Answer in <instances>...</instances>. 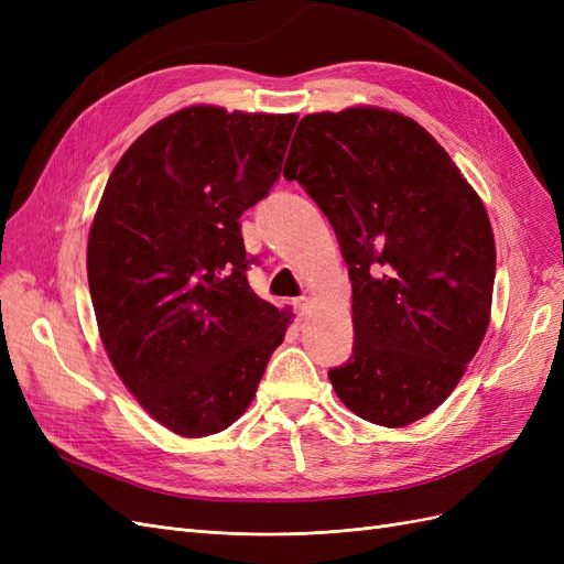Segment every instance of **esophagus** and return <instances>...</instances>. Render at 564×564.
Wrapping results in <instances>:
<instances>
[{"label": "esophagus", "mask_w": 564, "mask_h": 564, "mask_svg": "<svg viewBox=\"0 0 564 564\" xmlns=\"http://www.w3.org/2000/svg\"><path fill=\"white\" fill-rule=\"evenodd\" d=\"M308 308H311V303H308V299H305V296H301V299L294 301V311H296V317H299V319H303L305 315H308Z\"/></svg>", "instance_id": "34e87169"}]
</instances>
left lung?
<instances>
[{"instance_id": "left-lung-1", "label": "left lung", "mask_w": 564, "mask_h": 564, "mask_svg": "<svg viewBox=\"0 0 564 564\" xmlns=\"http://www.w3.org/2000/svg\"><path fill=\"white\" fill-rule=\"evenodd\" d=\"M284 178L348 263L355 344L329 369L338 400L388 429L431 414L489 324L497 247L480 197L429 131L381 108L305 115Z\"/></svg>"}]
</instances>
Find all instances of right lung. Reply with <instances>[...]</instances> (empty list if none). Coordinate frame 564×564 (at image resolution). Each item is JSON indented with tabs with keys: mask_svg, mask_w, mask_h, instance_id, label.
Instances as JSON below:
<instances>
[{
	"mask_svg": "<svg viewBox=\"0 0 564 564\" xmlns=\"http://www.w3.org/2000/svg\"><path fill=\"white\" fill-rule=\"evenodd\" d=\"M296 115L195 106L150 127L108 178L89 232L98 332L119 379L169 431H226L289 317L249 286L240 216L268 197Z\"/></svg>",
	"mask_w": 564,
	"mask_h": 564,
	"instance_id": "right-lung-1",
	"label": "right lung"
}]
</instances>
